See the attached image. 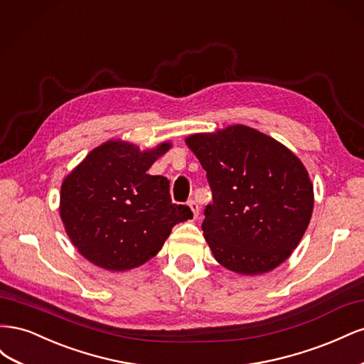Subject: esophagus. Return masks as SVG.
<instances>
[{
    "label": "esophagus",
    "instance_id": "34e87169",
    "mask_svg": "<svg viewBox=\"0 0 364 364\" xmlns=\"http://www.w3.org/2000/svg\"><path fill=\"white\" fill-rule=\"evenodd\" d=\"M188 206H190V209H191L193 217H194V218L199 217V205H197L194 200H190V202H188Z\"/></svg>",
    "mask_w": 364,
    "mask_h": 364
}]
</instances>
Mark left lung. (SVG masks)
Listing matches in <instances>:
<instances>
[{"mask_svg": "<svg viewBox=\"0 0 364 364\" xmlns=\"http://www.w3.org/2000/svg\"><path fill=\"white\" fill-rule=\"evenodd\" d=\"M185 144L213 190L202 229L214 258L240 274L277 269L299 245L313 214V183L301 159L243 124L190 135Z\"/></svg>", "mask_w": 364, "mask_h": 364, "instance_id": "8db88e82", "label": "left lung"}]
</instances>
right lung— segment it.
<instances>
[{
    "label": "right lung",
    "instance_id": "obj_1",
    "mask_svg": "<svg viewBox=\"0 0 364 364\" xmlns=\"http://www.w3.org/2000/svg\"><path fill=\"white\" fill-rule=\"evenodd\" d=\"M170 149V141L139 150L111 139L65 176L60 218L83 258L109 272L139 267L162 249L174 225L193 218L188 206L171 202L167 178L147 173Z\"/></svg>",
    "mask_w": 364,
    "mask_h": 364
}]
</instances>
